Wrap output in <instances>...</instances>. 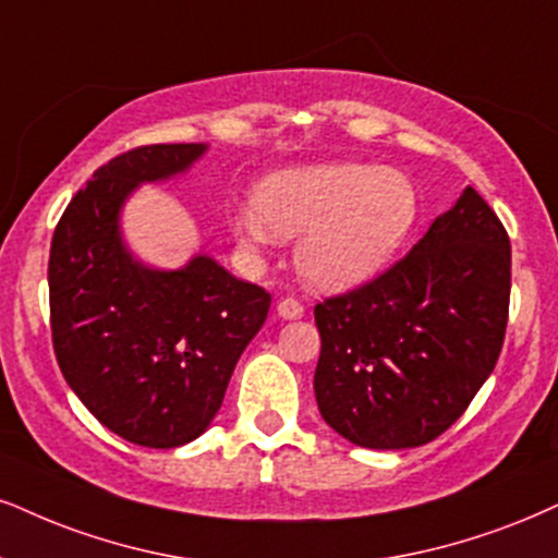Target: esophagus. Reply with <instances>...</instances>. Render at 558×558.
Here are the masks:
<instances>
[{"label":"esophagus","mask_w":558,"mask_h":558,"mask_svg":"<svg viewBox=\"0 0 558 558\" xmlns=\"http://www.w3.org/2000/svg\"><path fill=\"white\" fill-rule=\"evenodd\" d=\"M277 313H279V318H284V320H298L305 315V307H302V302H298L294 298H284V300H279Z\"/></svg>","instance_id":"34e87169"}]
</instances>
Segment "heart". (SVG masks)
<instances>
[{"mask_svg":"<svg viewBox=\"0 0 558 558\" xmlns=\"http://www.w3.org/2000/svg\"><path fill=\"white\" fill-rule=\"evenodd\" d=\"M418 219V191L401 170L323 162L279 170L235 215L247 245L300 240L298 266L320 290H352L390 264Z\"/></svg>","mask_w":558,"mask_h":558,"instance_id":"obj_1","label":"heart"}]
</instances>
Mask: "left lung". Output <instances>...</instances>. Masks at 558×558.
Segmentation results:
<instances>
[{
  "instance_id": "8db88e82",
  "label": "left lung",
  "mask_w": 558,
  "mask_h": 558,
  "mask_svg": "<svg viewBox=\"0 0 558 558\" xmlns=\"http://www.w3.org/2000/svg\"><path fill=\"white\" fill-rule=\"evenodd\" d=\"M512 251L476 191L388 271L315 305V401L343 439L373 450L432 442L492 375L510 315Z\"/></svg>"
}]
</instances>
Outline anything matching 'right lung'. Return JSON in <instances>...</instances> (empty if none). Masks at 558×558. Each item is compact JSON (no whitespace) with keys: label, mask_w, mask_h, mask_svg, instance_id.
<instances>
[{"label":"right lung","mask_w":558,"mask_h":558,"mask_svg":"<svg viewBox=\"0 0 558 558\" xmlns=\"http://www.w3.org/2000/svg\"><path fill=\"white\" fill-rule=\"evenodd\" d=\"M206 144H147L93 173L51 240L48 300L61 375L102 426L168 450L196 439L264 326L271 294L209 256L162 271L123 245L119 215L140 183L168 181Z\"/></svg>","instance_id":"1"}]
</instances>
